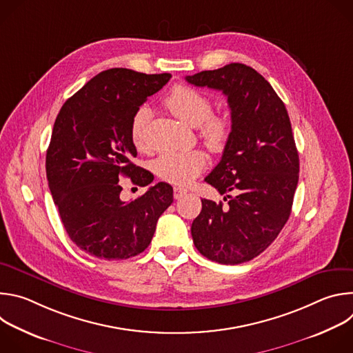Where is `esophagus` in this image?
I'll return each instance as SVG.
<instances>
[{"instance_id": "esophagus-1", "label": "esophagus", "mask_w": 353, "mask_h": 353, "mask_svg": "<svg viewBox=\"0 0 353 353\" xmlns=\"http://www.w3.org/2000/svg\"><path fill=\"white\" fill-rule=\"evenodd\" d=\"M185 194H187V190L183 188V187H174V188H173V196H174V199H180V198H183Z\"/></svg>"}]
</instances>
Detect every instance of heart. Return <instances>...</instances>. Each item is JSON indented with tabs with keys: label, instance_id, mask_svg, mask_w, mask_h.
<instances>
[{
	"label": "heart",
	"instance_id": "obj_1",
	"mask_svg": "<svg viewBox=\"0 0 353 353\" xmlns=\"http://www.w3.org/2000/svg\"><path fill=\"white\" fill-rule=\"evenodd\" d=\"M166 109L183 123L198 127L199 135L211 152L221 154L232 138V121L226 114L212 113L214 105L210 96L185 85L174 86L163 99ZM149 108L141 106L131 119L130 135L138 149L146 146V130L150 120ZM205 155L198 149L187 152H168L158 157L152 169L155 174L173 184H188L205 169Z\"/></svg>",
	"mask_w": 353,
	"mask_h": 353
}]
</instances>
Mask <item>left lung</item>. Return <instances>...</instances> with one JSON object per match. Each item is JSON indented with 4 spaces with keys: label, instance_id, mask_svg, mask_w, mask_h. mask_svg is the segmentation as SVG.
Instances as JSON below:
<instances>
[{
    "label": "left lung",
    "instance_id": "8db88e82",
    "mask_svg": "<svg viewBox=\"0 0 353 353\" xmlns=\"http://www.w3.org/2000/svg\"><path fill=\"white\" fill-rule=\"evenodd\" d=\"M185 81L221 90L232 116L229 145L205 177L230 201L223 205L201 199L203 210L191 225L192 241L208 260L241 264L261 254L289 219L299 181L290 120L270 82L248 65L232 63Z\"/></svg>",
    "mask_w": 353,
    "mask_h": 353
}]
</instances>
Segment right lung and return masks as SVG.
Returning a JSON list of instances; mask_svg holds the SVG:
<instances>
[{"instance_id":"add662e5","label":"right lung","mask_w":353,"mask_h":353,"mask_svg":"<svg viewBox=\"0 0 353 353\" xmlns=\"http://www.w3.org/2000/svg\"><path fill=\"white\" fill-rule=\"evenodd\" d=\"M170 74L146 75L127 68L102 71L63 105L46 155L48 187L70 239L86 254L127 260L149 245L159 216L173 203L168 183L121 201L119 180L139 187L154 174L134 165L131 119L161 90Z\"/></svg>"}]
</instances>
